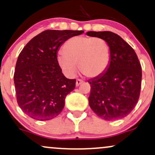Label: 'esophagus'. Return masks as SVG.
I'll return each instance as SVG.
<instances>
[{"label":"esophagus","instance_id":"34e87169","mask_svg":"<svg viewBox=\"0 0 155 155\" xmlns=\"http://www.w3.org/2000/svg\"><path fill=\"white\" fill-rule=\"evenodd\" d=\"M83 82H84L83 80L79 79H76V87H78V86H79L80 84H82Z\"/></svg>","mask_w":155,"mask_h":155}]
</instances>
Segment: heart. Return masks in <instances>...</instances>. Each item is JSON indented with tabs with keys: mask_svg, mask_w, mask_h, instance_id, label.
I'll return each mask as SVG.
<instances>
[{
	"mask_svg": "<svg viewBox=\"0 0 155 155\" xmlns=\"http://www.w3.org/2000/svg\"><path fill=\"white\" fill-rule=\"evenodd\" d=\"M62 54L58 57V63L66 74L74 75L76 64H79L81 74L89 78L102 75L109 67L111 58L107 42L96 37L71 38L63 45Z\"/></svg>",
	"mask_w": 155,
	"mask_h": 155,
	"instance_id": "heart-1",
	"label": "heart"
}]
</instances>
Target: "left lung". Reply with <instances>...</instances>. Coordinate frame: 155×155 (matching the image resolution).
<instances>
[{
	"instance_id": "left-lung-1",
	"label": "left lung",
	"mask_w": 155,
	"mask_h": 155,
	"mask_svg": "<svg viewBox=\"0 0 155 155\" xmlns=\"http://www.w3.org/2000/svg\"><path fill=\"white\" fill-rule=\"evenodd\" d=\"M87 35L105 40L111 54L107 71L88 81L89 106L105 120L124 118L133 110L140 95L142 72L139 58L133 48L115 33L88 31Z\"/></svg>"
}]
</instances>
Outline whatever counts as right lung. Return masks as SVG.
<instances>
[{
    "label": "right lung",
    "mask_w": 155,
    "mask_h": 155,
    "mask_svg": "<svg viewBox=\"0 0 155 155\" xmlns=\"http://www.w3.org/2000/svg\"><path fill=\"white\" fill-rule=\"evenodd\" d=\"M82 30H45L24 46L14 75L16 100L21 110L37 120H48L63 110L65 98L76 87V79L63 74L58 63L60 46Z\"/></svg>",
    "instance_id": "1"
}]
</instances>
